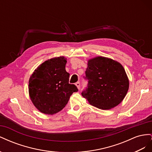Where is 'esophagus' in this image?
Wrapping results in <instances>:
<instances>
[{"label":"esophagus","mask_w":152,"mask_h":152,"mask_svg":"<svg viewBox=\"0 0 152 152\" xmlns=\"http://www.w3.org/2000/svg\"><path fill=\"white\" fill-rule=\"evenodd\" d=\"M75 85H76V86L77 87V88L79 89L80 87V82H77V83H75Z\"/></svg>","instance_id":"34e87169"}]
</instances>
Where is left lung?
<instances>
[{
	"instance_id": "left-lung-1",
	"label": "left lung",
	"mask_w": 152,
	"mask_h": 152,
	"mask_svg": "<svg viewBox=\"0 0 152 152\" xmlns=\"http://www.w3.org/2000/svg\"><path fill=\"white\" fill-rule=\"evenodd\" d=\"M84 77L88 83L82 91V96L91 104L102 110L111 109L121 103L129 89V80L124 67L108 58L89 59Z\"/></svg>"
}]
</instances>
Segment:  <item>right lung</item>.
Returning <instances> with one entry per match:
<instances>
[{"mask_svg":"<svg viewBox=\"0 0 152 152\" xmlns=\"http://www.w3.org/2000/svg\"><path fill=\"white\" fill-rule=\"evenodd\" d=\"M66 63L63 56L51 58L40 65L31 75L30 98L40 112L53 115L61 111L73 93L78 91L75 85L69 83Z\"/></svg>","mask_w":152,"mask_h":152,"instance_id":"right-lung-1","label":"right lung"}]
</instances>
